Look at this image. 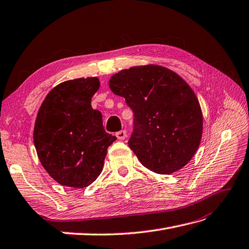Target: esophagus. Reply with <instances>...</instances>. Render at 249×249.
I'll list each match as a JSON object with an SVG mask.
<instances>
[{
    "mask_svg": "<svg viewBox=\"0 0 249 249\" xmlns=\"http://www.w3.org/2000/svg\"><path fill=\"white\" fill-rule=\"evenodd\" d=\"M116 136H117L118 140H124L125 136H126V131L125 130H121L119 132L116 133Z\"/></svg>",
    "mask_w": 249,
    "mask_h": 249,
    "instance_id": "esophagus-1",
    "label": "esophagus"
}]
</instances>
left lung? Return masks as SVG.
<instances>
[{
    "label": "left lung",
    "mask_w": 249,
    "mask_h": 249,
    "mask_svg": "<svg viewBox=\"0 0 249 249\" xmlns=\"http://www.w3.org/2000/svg\"><path fill=\"white\" fill-rule=\"evenodd\" d=\"M109 87L134 114L129 147L158 174L180 170L200 145L203 117L194 91L179 75L159 65L123 70Z\"/></svg>",
    "instance_id": "left-lung-1"
}]
</instances>
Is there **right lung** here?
Returning a JSON list of instances; mask_svg holds the SVG:
<instances>
[{
  "label": "right lung",
  "instance_id": "right-lung-1",
  "mask_svg": "<svg viewBox=\"0 0 249 249\" xmlns=\"http://www.w3.org/2000/svg\"><path fill=\"white\" fill-rule=\"evenodd\" d=\"M96 77L59 84L45 98L34 125V145L40 163L60 185L84 188L103 170L116 136L105 132L101 111L91 107Z\"/></svg>",
  "mask_w": 249,
  "mask_h": 249
}]
</instances>
